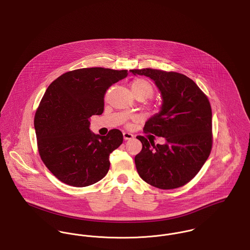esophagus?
<instances>
[{
  "instance_id": "esophagus-1",
  "label": "esophagus",
  "mask_w": 250,
  "mask_h": 250,
  "mask_svg": "<svg viewBox=\"0 0 250 250\" xmlns=\"http://www.w3.org/2000/svg\"><path fill=\"white\" fill-rule=\"evenodd\" d=\"M123 135H124V139L125 140H130V139H132L134 137L133 135L131 134V133H128V132H124Z\"/></svg>"
}]
</instances>
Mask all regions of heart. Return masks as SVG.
<instances>
[{
  "mask_svg": "<svg viewBox=\"0 0 250 250\" xmlns=\"http://www.w3.org/2000/svg\"><path fill=\"white\" fill-rule=\"evenodd\" d=\"M130 89L132 94L137 99L142 98L143 100L152 96L153 94V86L152 84L146 79L137 78L131 83ZM131 111V110H129Z\"/></svg>",
  "mask_w": 250,
  "mask_h": 250,
  "instance_id": "heart-1",
  "label": "heart"
}]
</instances>
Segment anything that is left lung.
<instances>
[{"mask_svg":"<svg viewBox=\"0 0 250 250\" xmlns=\"http://www.w3.org/2000/svg\"><path fill=\"white\" fill-rule=\"evenodd\" d=\"M154 81L161 92L160 111L149 118L145 131L164 137L155 145L138 136L143 148L135 156L140 177L161 189L185 186L200 171L212 147L211 106L191 79L177 72L144 68L129 70Z\"/></svg>","mask_w":250,"mask_h":250,"instance_id":"1","label":"left lung"}]
</instances>
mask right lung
<instances>
[{
	"label": "right lung",
	"mask_w": 250,
	"mask_h": 250,
	"mask_svg": "<svg viewBox=\"0 0 250 250\" xmlns=\"http://www.w3.org/2000/svg\"><path fill=\"white\" fill-rule=\"evenodd\" d=\"M127 70L104 67L66 72L47 87L35 114L39 153L61 182L83 188L108 172L109 155L123 143V133L111 129L100 136L89 129L92 115L104 111L106 90L127 76Z\"/></svg>",
	"instance_id": "1"
}]
</instances>
